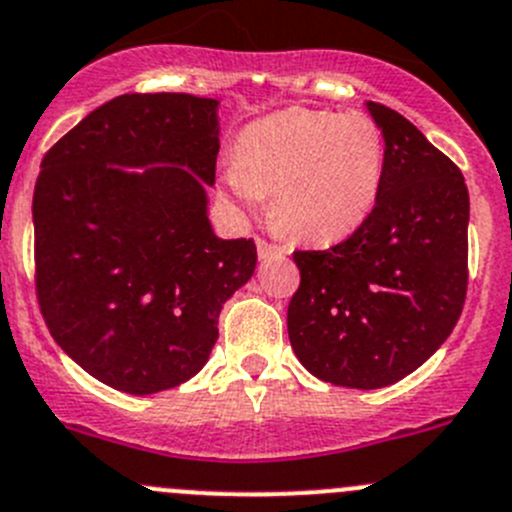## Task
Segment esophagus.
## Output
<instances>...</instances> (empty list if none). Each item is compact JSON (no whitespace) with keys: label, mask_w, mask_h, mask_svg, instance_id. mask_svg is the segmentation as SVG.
<instances>
[{"label":"esophagus","mask_w":512,"mask_h":512,"mask_svg":"<svg viewBox=\"0 0 512 512\" xmlns=\"http://www.w3.org/2000/svg\"><path fill=\"white\" fill-rule=\"evenodd\" d=\"M287 252H290L287 247L275 245V242H267L262 240V237H257V255H260V260H282Z\"/></svg>","instance_id":"1"}]
</instances>
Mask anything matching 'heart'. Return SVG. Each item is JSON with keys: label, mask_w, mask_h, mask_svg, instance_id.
<instances>
[{"label": "heart", "mask_w": 512, "mask_h": 512, "mask_svg": "<svg viewBox=\"0 0 512 512\" xmlns=\"http://www.w3.org/2000/svg\"><path fill=\"white\" fill-rule=\"evenodd\" d=\"M382 162V130L365 112L292 107L242 132L225 180L245 200L272 195V220L287 235L335 242L375 207Z\"/></svg>", "instance_id": "1"}]
</instances>
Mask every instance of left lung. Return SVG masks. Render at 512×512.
<instances>
[{"mask_svg": "<svg viewBox=\"0 0 512 512\" xmlns=\"http://www.w3.org/2000/svg\"><path fill=\"white\" fill-rule=\"evenodd\" d=\"M385 137L375 207L330 250H295L287 307L297 360L320 380L375 390L418 370L453 332L468 292L463 172L395 109L367 102Z\"/></svg>", "mask_w": 512, "mask_h": 512, "instance_id": "obj_1", "label": "left lung"}]
</instances>
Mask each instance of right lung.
I'll return each mask as SVG.
<instances>
[{"instance_id":"obj_1","label":"right lung","mask_w":512,"mask_h":512,"mask_svg":"<svg viewBox=\"0 0 512 512\" xmlns=\"http://www.w3.org/2000/svg\"><path fill=\"white\" fill-rule=\"evenodd\" d=\"M217 152V99L155 92L109 99L44 155L32 200L39 310L109 388L152 395L197 375L222 305L255 272V242L222 240L207 220Z\"/></svg>"}]
</instances>
